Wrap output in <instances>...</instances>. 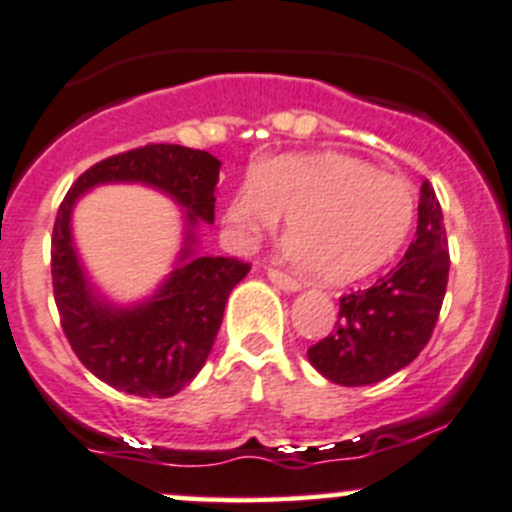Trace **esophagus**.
<instances>
[{"label": "esophagus", "mask_w": 512, "mask_h": 512, "mask_svg": "<svg viewBox=\"0 0 512 512\" xmlns=\"http://www.w3.org/2000/svg\"><path fill=\"white\" fill-rule=\"evenodd\" d=\"M267 277H270V282H275L277 287L285 289V292H297V289H302V285H299L294 277L285 275V272L275 270V267H267Z\"/></svg>", "instance_id": "esophagus-1"}]
</instances>
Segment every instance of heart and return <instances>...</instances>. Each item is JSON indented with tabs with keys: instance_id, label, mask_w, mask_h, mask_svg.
Wrapping results in <instances>:
<instances>
[{
	"instance_id": "obj_1",
	"label": "heart",
	"mask_w": 512,
	"mask_h": 512,
	"mask_svg": "<svg viewBox=\"0 0 512 512\" xmlns=\"http://www.w3.org/2000/svg\"><path fill=\"white\" fill-rule=\"evenodd\" d=\"M287 223V250L327 285H349L389 265L416 220L414 188L347 153L267 160L232 195L225 220L245 240Z\"/></svg>"
}]
</instances>
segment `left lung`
Returning a JSON list of instances; mask_svg holds the SVG:
<instances>
[{
	"label": "left lung",
	"instance_id": "obj_1",
	"mask_svg": "<svg viewBox=\"0 0 512 512\" xmlns=\"http://www.w3.org/2000/svg\"><path fill=\"white\" fill-rule=\"evenodd\" d=\"M448 267L441 203L423 180L416 237L404 260L374 287L339 299L334 332L307 349L314 369L334 384L369 386L409 366L436 327Z\"/></svg>",
	"mask_w": 512,
	"mask_h": 512
}]
</instances>
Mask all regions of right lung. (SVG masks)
I'll use <instances>...</instances> for the list:
<instances>
[{
    "mask_svg": "<svg viewBox=\"0 0 512 512\" xmlns=\"http://www.w3.org/2000/svg\"><path fill=\"white\" fill-rule=\"evenodd\" d=\"M220 160L208 151L151 143L91 165L59 205L51 235V280L61 327L81 364L108 386L143 399H168L195 379L210 356L227 297L250 272L235 257L198 255V225L215 220ZM141 182L184 208V250L156 293L113 305L88 282L73 247L75 200L96 184Z\"/></svg>",
    "mask_w": 512,
    "mask_h": 512,
    "instance_id": "obj_1",
    "label": "right lung"
}]
</instances>
